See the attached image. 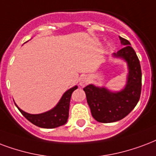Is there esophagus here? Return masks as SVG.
Listing matches in <instances>:
<instances>
[{
  "mask_svg": "<svg viewBox=\"0 0 156 156\" xmlns=\"http://www.w3.org/2000/svg\"><path fill=\"white\" fill-rule=\"evenodd\" d=\"M89 81H90V78H89L88 76L82 75L79 78V84H80V86L85 87L89 83Z\"/></svg>",
  "mask_w": 156,
  "mask_h": 156,
  "instance_id": "obj_1",
  "label": "esophagus"
}]
</instances>
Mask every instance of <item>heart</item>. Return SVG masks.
<instances>
[{"instance_id":"b5f03b06","label":"heart","mask_w":156,"mask_h":156,"mask_svg":"<svg viewBox=\"0 0 156 156\" xmlns=\"http://www.w3.org/2000/svg\"><path fill=\"white\" fill-rule=\"evenodd\" d=\"M110 43H109V42H108V43L106 44V46H105V48H106V49H108V48H110Z\"/></svg>"}]
</instances>
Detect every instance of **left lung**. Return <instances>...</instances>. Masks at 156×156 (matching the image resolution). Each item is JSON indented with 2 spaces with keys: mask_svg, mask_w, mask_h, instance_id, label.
Here are the masks:
<instances>
[{
  "mask_svg": "<svg viewBox=\"0 0 156 156\" xmlns=\"http://www.w3.org/2000/svg\"><path fill=\"white\" fill-rule=\"evenodd\" d=\"M123 47L114 53V59L127 64L126 84L119 91H112L105 86L89 84L83 88L92 117L100 123H113L123 119L136 106L141 96V70L139 59L130 42L119 37Z\"/></svg>",
  "mask_w": 156,
  "mask_h": 156,
  "instance_id": "8db88e82",
  "label": "left lung"
}]
</instances>
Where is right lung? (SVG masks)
<instances>
[{
    "label": "right lung",
    "instance_id": "right-lung-1",
    "mask_svg": "<svg viewBox=\"0 0 156 156\" xmlns=\"http://www.w3.org/2000/svg\"><path fill=\"white\" fill-rule=\"evenodd\" d=\"M78 88L75 85L73 87L68 89L63 94L61 98L56 105L52 108L51 110L46 111L41 114H29L21 110L15 102V105L24 117L29 122L34 125L43 128H55L65 125L67 123L69 118V102L71 95L74 90Z\"/></svg>",
    "mask_w": 156,
    "mask_h": 156
}]
</instances>
